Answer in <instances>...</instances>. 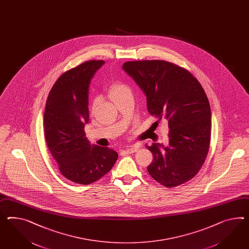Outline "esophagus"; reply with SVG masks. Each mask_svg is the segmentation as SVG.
<instances>
[{
  "mask_svg": "<svg viewBox=\"0 0 249 249\" xmlns=\"http://www.w3.org/2000/svg\"><path fill=\"white\" fill-rule=\"evenodd\" d=\"M137 151H138V146H136V145L128 147V148H126V149L124 150V152L126 153H135V152H137Z\"/></svg>",
  "mask_w": 249,
  "mask_h": 249,
  "instance_id": "34e87169",
  "label": "esophagus"
}]
</instances>
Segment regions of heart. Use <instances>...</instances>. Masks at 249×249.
I'll use <instances>...</instances> for the list:
<instances>
[{"label": "heart", "mask_w": 249, "mask_h": 249, "mask_svg": "<svg viewBox=\"0 0 249 249\" xmlns=\"http://www.w3.org/2000/svg\"><path fill=\"white\" fill-rule=\"evenodd\" d=\"M131 92L130 89L128 88L125 84L121 82H115L110 85L108 89V94L112 100H115L118 96H122L125 93Z\"/></svg>", "instance_id": "b5f03b06"}]
</instances>
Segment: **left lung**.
Instances as JSON below:
<instances>
[{
    "label": "left lung",
    "instance_id": "obj_1",
    "mask_svg": "<svg viewBox=\"0 0 249 249\" xmlns=\"http://www.w3.org/2000/svg\"><path fill=\"white\" fill-rule=\"evenodd\" d=\"M123 70L146 96L148 112L169 123V144L153 142V160L147 167L167 188L193 178L209 153L211 111L203 88L192 73L164 60L127 61Z\"/></svg>",
    "mask_w": 249,
    "mask_h": 249
}]
</instances>
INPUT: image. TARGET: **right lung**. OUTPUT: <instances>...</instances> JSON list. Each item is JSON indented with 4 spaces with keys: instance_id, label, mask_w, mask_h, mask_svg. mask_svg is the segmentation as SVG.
<instances>
[{
    "instance_id": "obj_1",
    "label": "right lung",
    "mask_w": 249,
    "mask_h": 249,
    "mask_svg": "<svg viewBox=\"0 0 249 249\" xmlns=\"http://www.w3.org/2000/svg\"><path fill=\"white\" fill-rule=\"evenodd\" d=\"M104 63L89 60L66 71L52 87L46 102V142L61 174L77 184H91L102 178L118 158L108 147L91 144L84 130L89 121L90 81Z\"/></svg>"
}]
</instances>
